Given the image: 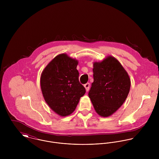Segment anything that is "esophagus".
<instances>
[{
	"instance_id": "esophagus-1",
	"label": "esophagus",
	"mask_w": 159,
	"mask_h": 159,
	"mask_svg": "<svg viewBox=\"0 0 159 159\" xmlns=\"http://www.w3.org/2000/svg\"><path fill=\"white\" fill-rule=\"evenodd\" d=\"M84 88H85V89H86V91H87V92H88L89 90V88H90V84H89V83H86V84H84Z\"/></svg>"
}]
</instances>
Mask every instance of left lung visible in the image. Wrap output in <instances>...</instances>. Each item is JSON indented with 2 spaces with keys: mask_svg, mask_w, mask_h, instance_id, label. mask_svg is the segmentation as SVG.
I'll list each match as a JSON object with an SVG mask.
<instances>
[{
  "mask_svg": "<svg viewBox=\"0 0 159 159\" xmlns=\"http://www.w3.org/2000/svg\"><path fill=\"white\" fill-rule=\"evenodd\" d=\"M93 82L89 97L99 116L109 117L124 103L130 89V78L119 61L108 56L93 63Z\"/></svg>",
  "mask_w": 159,
  "mask_h": 159,
  "instance_id": "8db88e82",
  "label": "left lung"
}]
</instances>
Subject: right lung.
<instances>
[{
	"mask_svg": "<svg viewBox=\"0 0 159 159\" xmlns=\"http://www.w3.org/2000/svg\"><path fill=\"white\" fill-rule=\"evenodd\" d=\"M78 60L66 53L60 54L48 63L41 74L40 86L46 103L62 117L72 113L86 93L78 80Z\"/></svg>",
	"mask_w": 159,
	"mask_h": 159,
	"instance_id": "1",
	"label": "right lung"
}]
</instances>
